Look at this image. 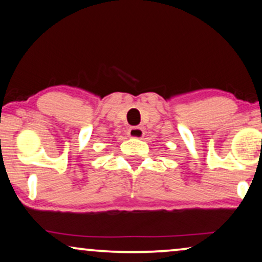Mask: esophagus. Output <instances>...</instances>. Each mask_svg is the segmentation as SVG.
Listing matches in <instances>:
<instances>
[{"label":"esophagus","instance_id":"34e87169","mask_svg":"<svg viewBox=\"0 0 262 262\" xmlns=\"http://www.w3.org/2000/svg\"><path fill=\"white\" fill-rule=\"evenodd\" d=\"M128 135L133 139H141L144 137V130H142V128L140 127H132L129 128Z\"/></svg>","mask_w":262,"mask_h":262}]
</instances>
